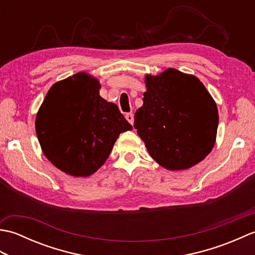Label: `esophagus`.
Listing matches in <instances>:
<instances>
[{
	"label": "esophagus",
	"mask_w": 255,
	"mask_h": 255,
	"mask_svg": "<svg viewBox=\"0 0 255 255\" xmlns=\"http://www.w3.org/2000/svg\"><path fill=\"white\" fill-rule=\"evenodd\" d=\"M126 119L127 121L129 122V124H131V125H133V114H131V113H127L126 114Z\"/></svg>",
	"instance_id": "34e87169"
}]
</instances>
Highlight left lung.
Wrapping results in <instances>:
<instances>
[{"label":"left lung","mask_w":255,"mask_h":255,"mask_svg":"<svg viewBox=\"0 0 255 255\" xmlns=\"http://www.w3.org/2000/svg\"><path fill=\"white\" fill-rule=\"evenodd\" d=\"M143 105L133 127L156 163L170 171L187 170L213 150L218 108L197 77L169 68L145 74Z\"/></svg>","instance_id":"left-lung-1"}]
</instances>
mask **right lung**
Returning a JSON list of instances; mask_svg holds the SVG:
<instances>
[{"mask_svg":"<svg viewBox=\"0 0 255 255\" xmlns=\"http://www.w3.org/2000/svg\"><path fill=\"white\" fill-rule=\"evenodd\" d=\"M100 81L79 72L48 91L36 116L42 152L57 169L75 177L95 173L124 131L131 130L114 103L100 95Z\"/></svg>","mask_w":255,"mask_h":255,"instance_id":"add662e5","label":"right lung"}]
</instances>
